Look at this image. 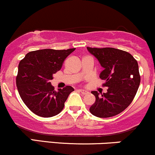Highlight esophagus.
Segmentation results:
<instances>
[{
  "label": "esophagus",
  "mask_w": 155,
  "mask_h": 155,
  "mask_svg": "<svg viewBox=\"0 0 155 155\" xmlns=\"http://www.w3.org/2000/svg\"><path fill=\"white\" fill-rule=\"evenodd\" d=\"M79 92H81V94H84V95H85V94H87V93H88V92L87 91V90H81V89H80Z\"/></svg>",
  "instance_id": "obj_1"
}]
</instances>
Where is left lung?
<instances>
[{"label":"left lung","instance_id":"1","mask_svg":"<svg viewBox=\"0 0 155 155\" xmlns=\"http://www.w3.org/2000/svg\"><path fill=\"white\" fill-rule=\"evenodd\" d=\"M97 58L104 70L100 78L105 80L107 92L92 91L95 102L90 108L94 116L107 118L119 114L131 104L139 87L140 76L136 60L127 51L115 48L87 47Z\"/></svg>","mask_w":155,"mask_h":155}]
</instances>
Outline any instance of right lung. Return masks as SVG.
Masks as SVG:
<instances>
[{"label": "right lung", "instance_id": "add662e5", "mask_svg": "<svg viewBox=\"0 0 155 155\" xmlns=\"http://www.w3.org/2000/svg\"><path fill=\"white\" fill-rule=\"evenodd\" d=\"M76 48L65 50L45 49L30 51L19 62L16 84L24 104L35 114L51 117L61 112L71 86L55 91L50 80L60 71L65 58Z\"/></svg>", "mask_w": 155, "mask_h": 155}]
</instances>
